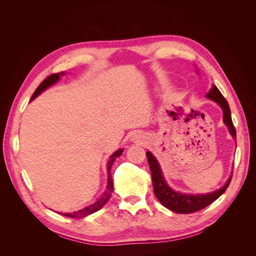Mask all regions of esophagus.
<instances>
[{
  "label": "esophagus",
  "mask_w": 256,
  "mask_h": 256,
  "mask_svg": "<svg viewBox=\"0 0 256 256\" xmlns=\"http://www.w3.org/2000/svg\"><path fill=\"white\" fill-rule=\"evenodd\" d=\"M132 141L136 143V144H138V145H142L146 142V138L144 136V134H134V136H132Z\"/></svg>",
  "instance_id": "obj_1"
}]
</instances>
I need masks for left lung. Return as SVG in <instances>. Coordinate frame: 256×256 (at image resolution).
<instances>
[{
	"mask_svg": "<svg viewBox=\"0 0 256 256\" xmlns=\"http://www.w3.org/2000/svg\"><path fill=\"white\" fill-rule=\"evenodd\" d=\"M206 97L208 99L214 100V102H216L221 106L223 112V122L226 124L230 136L236 138V130L233 125V122H232L230 106L226 98L223 97V95L218 90V88H216V85H212V88L209 90V92L206 94ZM146 157L147 160H148V164L152 173L154 196H156V198L162 205L170 209V210L177 214H191L194 212H198L200 209L210 205L226 192L232 180L230 174L226 182L224 184L221 188L209 193H196V194H192V193H180L173 190L168 184L164 177V174H162L160 164L156 157H154L150 152H146Z\"/></svg>",
	"mask_w": 256,
	"mask_h": 256,
	"instance_id": "1",
	"label": "left lung"
}]
</instances>
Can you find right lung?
Returning a JSON list of instances; mask_svg holds the SVG:
<instances>
[{"instance_id": "right-lung-1", "label": "right lung", "mask_w": 256, "mask_h": 256, "mask_svg": "<svg viewBox=\"0 0 256 256\" xmlns=\"http://www.w3.org/2000/svg\"><path fill=\"white\" fill-rule=\"evenodd\" d=\"M64 74H65L64 72H58V74H50V76H48V78L44 79V80L40 84V86H38V88H36V90L34 92V94H33L32 98H30V102H32V100H34L38 95H40L44 90H46L48 88H50L51 85L56 84V83L60 80V76H63ZM122 150H124L122 148H120L118 150H116L115 152H113V154H111V157H110V159H109V162H108V166H106V170H108L106 190L102 193V196H100L94 204H90V206L84 207L83 209H80V210H78V212H65V214L58 212V214H63V216H70V218H76V219H79V218H84V216H88V214H94V212H98L99 209H102V208L104 206V204L108 202V200H109V198H111V193H112V191H113V180H112V175H111V168H112V166H113L114 160H115L116 158H118V157L120 156V154H122Z\"/></svg>"}]
</instances>
